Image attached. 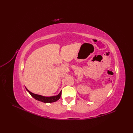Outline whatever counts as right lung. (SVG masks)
<instances>
[{
	"label": "right lung",
	"mask_w": 133,
	"mask_h": 133,
	"mask_svg": "<svg viewBox=\"0 0 133 133\" xmlns=\"http://www.w3.org/2000/svg\"><path fill=\"white\" fill-rule=\"evenodd\" d=\"M26 89L34 99H35L37 100H39V101H41V102L45 103H53V102H55L56 101H57L58 100H59L60 99V96H61V95H62V91H61L60 92V93L57 95L47 97V96H42L40 95L34 94V93H33V92L30 91L27 89V88H26Z\"/></svg>",
	"instance_id": "add662e5"
}]
</instances>
